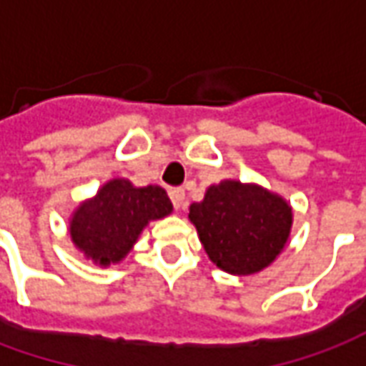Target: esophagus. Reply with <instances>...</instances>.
I'll return each instance as SVG.
<instances>
[{
  "label": "esophagus",
  "mask_w": 366,
  "mask_h": 366,
  "mask_svg": "<svg viewBox=\"0 0 366 366\" xmlns=\"http://www.w3.org/2000/svg\"><path fill=\"white\" fill-rule=\"evenodd\" d=\"M168 194H170V199H172V204H174L176 212H180L184 207V204H186V194H184L182 188H172Z\"/></svg>",
  "instance_id": "34e87169"
}]
</instances>
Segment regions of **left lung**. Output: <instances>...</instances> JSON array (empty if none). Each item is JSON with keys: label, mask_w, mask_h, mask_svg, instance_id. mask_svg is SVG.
Masks as SVG:
<instances>
[{"label": "left lung", "mask_w": 366, "mask_h": 366, "mask_svg": "<svg viewBox=\"0 0 366 366\" xmlns=\"http://www.w3.org/2000/svg\"><path fill=\"white\" fill-rule=\"evenodd\" d=\"M188 219L217 269L249 276L270 267L282 253L294 214L280 194L259 184L222 180L188 207Z\"/></svg>", "instance_id": "obj_1"}]
</instances>
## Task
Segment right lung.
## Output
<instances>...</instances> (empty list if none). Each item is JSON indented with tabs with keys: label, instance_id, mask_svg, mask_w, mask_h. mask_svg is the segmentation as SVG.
I'll return each mask as SVG.
<instances>
[{
	"label": "right lung",
	"instance_id": "obj_1",
	"mask_svg": "<svg viewBox=\"0 0 366 366\" xmlns=\"http://www.w3.org/2000/svg\"><path fill=\"white\" fill-rule=\"evenodd\" d=\"M172 214L164 188L135 186L127 178H112L96 196L80 202L68 219L74 247L94 264H119L151 222Z\"/></svg>",
	"mask_w": 366,
	"mask_h": 366
}]
</instances>
